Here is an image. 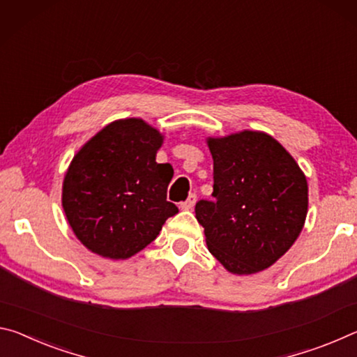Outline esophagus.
Instances as JSON below:
<instances>
[{"label": "esophagus", "instance_id": "1", "mask_svg": "<svg viewBox=\"0 0 357 357\" xmlns=\"http://www.w3.org/2000/svg\"><path fill=\"white\" fill-rule=\"evenodd\" d=\"M196 199H197V196L195 195V192H191V195L188 196V199H186L185 202H182V204H180V207H182L183 210H190V208H192V207H195V204H196Z\"/></svg>", "mask_w": 357, "mask_h": 357}]
</instances>
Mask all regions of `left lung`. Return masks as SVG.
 Here are the masks:
<instances>
[{"mask_svg": "<svg viewBox=\"0 0 357 357\" xmlns=\"http://www.w3.org/2000/svg\"><path fill=\"white\" fill-rule=\"evenodd\" d=\"M213 199L196 204L207 247L227 271H264L291 248L307 217L308 186L275 139L243 131L208 139Z\"/></svg>", "mask_w": 357, "mask_h": 357, "instance_id": "1", "label": "left lung"}]
</instances>
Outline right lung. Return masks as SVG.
I'll list each match as a JSON object with an SVG mask.
<instances>
[{
	"instance_id": "1",
	"label": "right lung",
	"mask_w": 357,
	"mask_h": 357,
	"mask_svg": "<svg viewBox=\"0 0 357 357\" xmlns=\"http://www.w3.org/2000/svg\"><path fill=\"white\" fill-rule=\"evenodd\" d=\"M162 137L139 119L114 121L86 142L63 183V208L79 241L110 259L147 247L169 217L174 169L156 162Z\"/></svg>"
}]
</instances>
